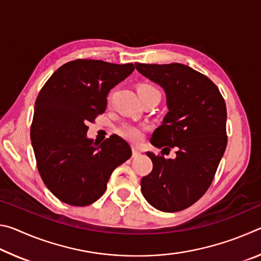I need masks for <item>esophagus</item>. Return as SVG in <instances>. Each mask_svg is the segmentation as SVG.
<instances>
[{
  "mask_svg": "<svg viewBox=\"0 0 261 261\" xmlns=\"http://www.w3.org/2000/svg\"><path fill=\"white\" fill-rule=\"evenodd\" d=\"M140 154H141V153H140V151H139L138 148H136V147L132 148V156H134V158H137V156H139Z\"/></svg>",
  "mask_w": 261,
  "mask_h": 261,
  "instance_id": "esophagus-1",
  "label": "esophagus"
}]
</instances>
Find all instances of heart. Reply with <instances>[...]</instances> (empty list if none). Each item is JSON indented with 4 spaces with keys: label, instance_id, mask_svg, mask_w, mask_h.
I'll list each match as a JSON object with an SVG mask.
<instances>
[{
    "label": "heart",
    "instance_id": "heart-1",
    "mask_svg": "<svg viewBox=\"0 0 261 261\" xmlns=\"http://www.w3.org/2000/svg\"><path fill=\"white\" fill-rule=\"evenodd\" d=\"M137 92H138V95L140 99L146 98V96L158 94L160 95V92H159L158 88L152 85V84L148 83H143L139 84L138 87H137ZM144 127L135 124H123L120 129H118V134H120L123 138L132 141V143H139L143 138L144 134Z\"/></svg>",
    "mask_w": 261,
    "mask_h": 261
}]
</instances>
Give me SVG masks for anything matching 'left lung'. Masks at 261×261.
I'll return each instance as SVG.
<instances>
[{
    "label": "left lung",
    "instance_id": "1",
    "mask_svg": "<svg viewBox=\"0 0 261 261\" xmlns=\"http://www.w3.org/2000/svg\"><path fill=\"white\" fill-rule=\"evenodd\" d=\"M136 69L160 85L168 113L153 132L151 144L163 155L147 152L151 174L141 178V193L154 208L178 212L200 199L214 178L227 146V108L219 88L208 77L188 65L135 63Z\"/></svg>",
    "mask_w": 261,
    "mask_h": 261
}]
</instances>
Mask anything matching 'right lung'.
<instances>
[{
	"mask_svg": "<svg viewBox=\"0 0 261 261\" xmlns=\"http://www.w3.org/2000/svg\"><path fill=\"white\" fill-rule=\"evenodd\" d=\"M132 63L74 60L60 67L34 106L31 140L38 170L61 201L87 206L105 193L114 169L131 156L124 139L87 138V124L107 107L109 91L130 76Z\"/></svg>",
	"mask_w": 261,
	"mask_h": 261,
	"instance_id": "right-lung-1",
	"label": "right lung"
}]
</instances>
